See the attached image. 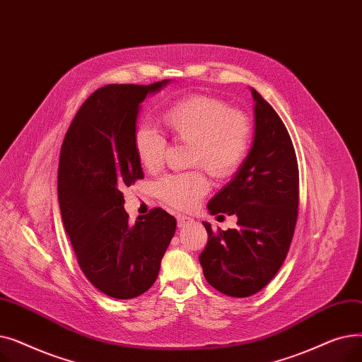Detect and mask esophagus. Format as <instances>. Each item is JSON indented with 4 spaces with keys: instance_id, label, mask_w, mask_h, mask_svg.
Masks as SVG:
<instances>
[{
    "instance_id": "34e87169",
    "label": "esophagus",
    "mask_w": 362,
    "mask_h": 362,
    "mask_svg": "<svg viewBox=\"0 0 362 362\" xmlns=\"http://www.w3.org/2000/svg\"><path fill=\"white\" fill-rule=\"evenodd\" d=\"M194 223V218L187 217V216H177V226L179 227H185V226H189Z\"/></svg>"
}]
</instances>
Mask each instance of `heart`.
Returning a JSON list of instances; mask_svg holds the SVG:
<instances>
[{"label": "heart", "mask_w": 362, "mask_h": 362, "mask_svg": "<svg viewBox=\"0 0 362 362\" xmlns=\"http://www.w3.org/2000/svg\"><path fill=\"white\" fill-rule=\"evenodd\" d=\"M163 120L175 138L194 145L192 165H204L217 179L235 173L248 152L250 120L217 98L194 95L177 100L164 110ZM133 148L145 170L158 171L163 167L167 139L156 127L139 123L133 132ZM157 191L168 205L191 210L210 191V182L202 171H189L161 179Z\"/></svg>", "instance_id": "heart-1"}]
</instances>
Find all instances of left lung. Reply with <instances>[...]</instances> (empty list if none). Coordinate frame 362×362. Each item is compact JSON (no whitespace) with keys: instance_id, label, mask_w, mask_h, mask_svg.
Instances as JSON below:
<instances>
[{"instance_id":"1","label":"left lung","mask_w":362,"mask_h":362,"mask_svg":"<svg viewBox=\"0 0 362 362\" xmlns=\"http://www.w3.org/2000/svg\"><path fill=\"white\" fill-rule=\"evenodd\" d=\"M254 141L233 179L211 198V216L238 217V227L213 232L199 255L204 277L218 292L246 298L267 286L288 255L299 205L295 148L274 108L251 88Z\"/></svg>"}]
</instances>
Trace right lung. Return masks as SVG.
<instances>
[{
	"label": "right lung",
	"instance_id": "1",
	"mask_svg": "<svg viewBox=\"0 0 362 362\" xmlns=\"http://www.w3.org/2000/svg\"><path fill=\"white\" fill-rule=\"evenodd\" d=\"M168 82L97 89L62 145L59 204L66 233L86 279L116 299L136 298L154 284L176 232V218L161 208L129 223L122 192L144 177L133 148L141 103Z\"/></svg>",
	"mask_w": 362,
	"mask_h": 362
}]
</instances>
